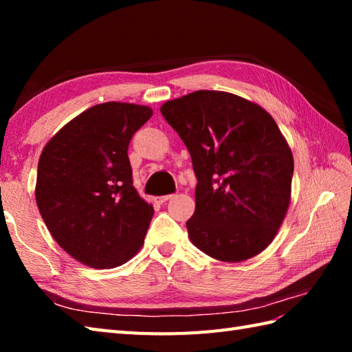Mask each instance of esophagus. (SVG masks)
<instances>
[{
    "mask_svg": "<svg viewBox=\"0 0 352 352\" xmlns=\"http://www.w3.org/2000/svg\"><path fill=\"white\" fill-rule=\"evenodd\" d=\"M170 198H174V195H163V197H159V198H155V199H157V203L163 204V203H166V201H169Z\"/></svg>",
    "mask_w": 352,
    "mask_h": 352,
    "instance_id": "esophagus-1",
    "label": "esophagus"
}]
</instances>
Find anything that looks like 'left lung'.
Segmentation results:
<instances>
[{"instance_id":"obj_1","label":"left lung","mask_w":352,"mask_h":352,"mask_svg":"<svg viewBox=\"0 0 352 352\" xmlns=\"http://www.w3.org/2000/svg\"><path fill=\"white\" fill-rule=\"evenodd\" d=\"M197 177L192 243L216 260L243 261L272 242L286 216L294 157L266 110L241 96L197 91L164 102Z\"/></svg>"}]
</instances>
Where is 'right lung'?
<instances>
[{
  "instance_id": "add662e5",
  "label": "right lung",
  "mask_w": 352,
  "mask_h": 352,
  "mask_svg": "<svg viewBox=\"0 0 352 352\" xmlns=\"http://www.w3.org/2000/svg\"><path fill=\"white\" fill-rule=\"evenodd\" d=\"M151 116L145 106L98 104L43 148L36 203L51 236L81 263L116 267L144 243L154 210L133 186L129 145Z\"/></svg>"
}]
</instances>
